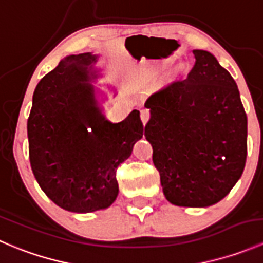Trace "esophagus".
<instances>
[{
  "label": "esophagus",
  "instance_id": "esophagus-1",
  "mask_svg": "<svg viewBox=\"0 0 263 263\" xmlns=\"http://www.w3.org/2000/svg\"><path fill=\"white\" fill-rule=\"evenodd\" d=\"M141 121L142 123L146 124V122L148 121V118H150V112H148V109H142L141 110Z\"/></svg>",
  "mask_w": 263,
  "mask_h": 263
}]
</instances>
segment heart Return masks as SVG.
<instances>
[{
    "label": "heart",
    "instance_id": "1",
    "mask_svg": "<svg viewBox=\"0 0 263 263\" xmlns=\"http://www.w3.org/2000/svg\"><path fill=\"white\" fill-rule=\"evenodd\" d=\"M158 70L159 68L156 67L154 63H150V65H146L144 68H142V73H144V76L146 79H151L158 73Z\"/></svg>",
    "mask_w": 263,
    "mask_h": 263
}]
</instances>
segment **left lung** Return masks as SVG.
<instances>
[{
    "instance_id": "left-lung-1",
    "label": "left lung",
    "mask_w": 263,
    "mask_h": 263,
    "mask_svg": "<svg viewBox=\"0 0 263 263\" xmlns=\"http://www.w3.org/2000/svg\"><path fill=\"white\" fill-rule=\"evenodd\" d=\"M184 80L169 82L145 103V137L166 200L182 208L219 202L242 177L247 115L234 79L213 53L193 49Z\"/></svg>"
}]
</instances>
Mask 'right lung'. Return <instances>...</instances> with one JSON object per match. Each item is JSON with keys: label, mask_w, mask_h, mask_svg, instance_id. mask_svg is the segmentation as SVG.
Listing matches in <instances>:
<instances>
[{"label": "right lung", "mask_w": 263, "mask_h": 263, "mask_svg": "<svg viewBox=\"0 0 263 263\" xmlns=\"http://www.w3.org/2000/svg\"><path fill=\"white\" fill-rule=\"evenodd\" d=\"M98 58L86 52L61 60L36 85L28 119L36 182L55 205L76 214L115 202L117 168L144 135L139 110L118 123L105 117L107 95L94 85L102 78Z\"/></svg>", "instance_id": "right-lung-1"}]
</instances>
